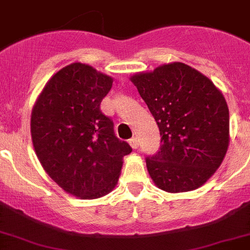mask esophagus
Masks as SVG:
<instances>
[{
    "mask_svg": "<svg viewBox=\"0 0 250 250\" xmlns=\"http://www.w3.org/2000/svg\"><path fill=\"white\" fill-rule=\"evenodd\" d=\"M129 144L132 148H137V146H139V140H137V137H132V139H130Z\"/></svg>",
    "mask_w": 250,
    "mask_h": 250,
    "instance_id": "esophagus-1",
    "label": "esophagus"
}]
</instances>
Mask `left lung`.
Instances as JSON below:
<instances>
[{
    "label": "left lung",
    "instance_id": "obj_1",
    "mask_svg": "<svg viewBox=\"0 0 250 250\" xmlns=\"http://www.w3.org/2000/svg\"><path fill=\"white\" fill-rule=\"evenodd\" d=\"M156 120L160 151L146 157L162 191L197 189L213 175L229 146V110L222 91L185 63L162 64L130 78Z\"/></svg>",
    "mask_w": 250,
    "mask_h": 250
}]
</instances>
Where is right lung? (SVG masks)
I'll list each match as a JSON object with an SVG mask.
<instances>
[{
	"mask_svg": "<svg viewBox=\"0 0 250 250\" xmlns=\"http://www.w3.org/2000/svg\"><path fill=\"white\" fill-rule=\"evenodd\" d=\"M111 85V77L75 62L48 80L32 109V143L41 165L63 191L82 200L113 191L132 150L100 110Z\"/></svg>",
	"mask_w": 250,
	"mask_h": 250,
	"instance_id": "1",
	"label": "right lung"
}]
</instances>
